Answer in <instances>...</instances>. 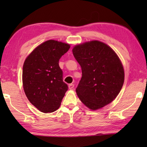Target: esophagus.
Here are the masks:
<instances>
[{"label": "esophagus", "mask_w": 147, "mask_h": 147, "mask_svg": "<svg viewBox=\"0 0 147 147\" xmlns=\"http://www.w3.org/2000/svg\"><path fill=\"white\" fill-rule=\"evenodd\" d=\"M74 84H69V89H73L74 88Z\"/></svg>", "instance_id": "obj_1"}]
</instances>
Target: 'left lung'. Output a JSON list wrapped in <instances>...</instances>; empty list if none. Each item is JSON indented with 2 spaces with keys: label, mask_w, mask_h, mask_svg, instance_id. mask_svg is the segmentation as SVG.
I'll list each match as a JSON object with an SVG mask.
<instances>
[{
  "label": "left lung",
  "mask_w": 147,
  "mask_h": 147,
  "mask_svg": "<svg viewBox=\"0 0 147 147\" xmlns=\"http://www.w3.org/2000/svg\"><path fill=\"white\" fill-rule=\"evenodd\" d=\"M73 53L82 73L76 89L80 100L93 110L111 102L124 80L123 65L116 53L98 41L76 45Z\"/></svg>",
  "instance_id": "8db88e82"
}]
</instances>
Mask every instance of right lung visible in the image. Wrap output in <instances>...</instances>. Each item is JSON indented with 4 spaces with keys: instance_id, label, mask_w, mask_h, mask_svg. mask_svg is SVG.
<instances>
[{
    "instance_id": "obj_1",
    "label": "right lung",
    "mask_w": 147,
    "mask_h": 147,
    "mask_svg": "<svg viewBox=\"0 0 147 147\" xmlns=\"http://www.w3.org/2000/svg\"><path fill=\"white\" fill-rule=\"evenodd\" d=\"M69 49V44L48 40L36 47L24 61V93L29 101L41 112L51 113L58 109L67 91L59 60Z\"/></svg>"
}]
</instances>
